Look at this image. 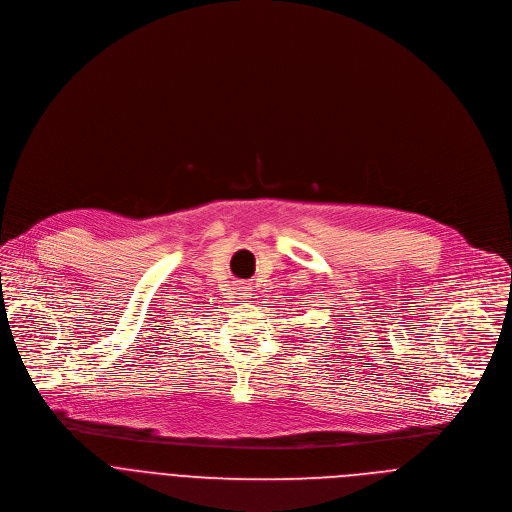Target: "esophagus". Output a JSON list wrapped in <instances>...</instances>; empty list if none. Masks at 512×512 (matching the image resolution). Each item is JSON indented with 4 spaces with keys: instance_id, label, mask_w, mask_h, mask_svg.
Here are the masks:
<instances>
[{
    "instance_id": "1",
    "label": "esophagus",
    "mask_w": 512,
    "mask_h": 512,
    "mask_svg": "<svg viewBox=\"0 0 512 512\" xmlns=\"http://www.w3.org/2000/svg\"><path fill=\"white\" fill-rule=\"evenodd\" d=\"M237 291H239V298L241 300H251V296H253V287L247 285V283H239Z\"/></svg>"
}]
</instances>
